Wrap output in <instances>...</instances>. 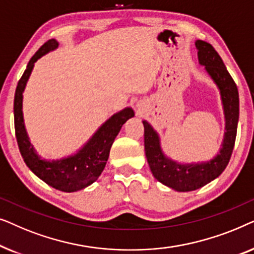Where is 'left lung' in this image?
<instances>
[{
    "instance_id": "1",
    "label": "left lung",
    "mask_w": 254,
    "mask_h": 254,
    "mask_svg": "<svg viewBox=\"0 0 254 254\" xmlns=\"http://www.w3.org/2000/svg\"><path fill=\"white\" fill-rule=\"evenodd\" d=\"M200 65L213 79L220 90L223 105L225 131L218 154L206 162L180 163L168 157L162 150L161 138L154 127L143 120L144 149L152 176L163 185L177 192H190L201 189L216 179L230 161L234 150L239 118V96L234 79L229 74L222 59L210 44L195 41Z\"/></svg>"
}]
</instances>
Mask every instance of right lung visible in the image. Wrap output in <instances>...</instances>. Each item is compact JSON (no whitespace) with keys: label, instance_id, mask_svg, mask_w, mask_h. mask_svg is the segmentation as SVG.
<instances>
[{"label":"right lung","instance_id":"1","mask_svg":"<svg viewBox=\"0 0 254 254\" xmlns=\"http://www.w3.org/2000/svg\"><path fill=\"white\" fill-rule=\"evenodd\" d=\"M59 43L51 39L45 43L31 58L22 78L17 84L13 100L15 130L19 151L29 169L47 185L62 192H76L88 187L102 175L109 159L110 150L117 135L128 119L134 117L131 107L114 113L109 118L91 137L74 154L57 159L41 158L27 135L23 116V93L26 88L34 64L45 54L55 51Z\"/></svg>","mask_w":254,"mask_h":254}]
</instances>
